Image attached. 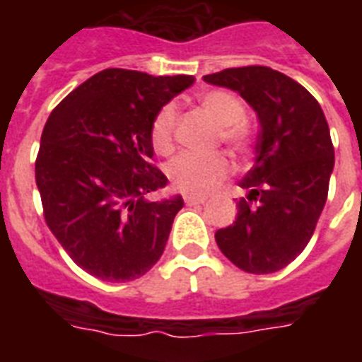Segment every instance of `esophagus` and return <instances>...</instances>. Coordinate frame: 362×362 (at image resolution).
<instances>
[{"mask_svg":"<svg viewBox=\"0 0 362 362\" xmlns=\"http://www.w3.org/2000/svg\"><path fill=\"white\" fill-rule=\"evenodd\" d=\"M184 201H186V204H189V206H193V204H203L206 199L204 197H195V195H184Z\"/></svg>","mask_w":362,"mask_h":362,"instance_id":"1","label":"esophagus"}]
</instances>
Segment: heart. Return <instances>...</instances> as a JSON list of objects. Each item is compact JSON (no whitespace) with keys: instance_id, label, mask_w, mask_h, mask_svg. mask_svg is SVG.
<instances>
[{"instance_id":"b5f03b06","label":"heart","mask_w":362,"mask_h":362,"mask_svg":"<svg viewBox=\"0 0 362 362\" xmlns=\"http://www.w3.org/2000/svg\"><path fill=\"white\" fill-rule=\"evenodd\" d=\"M199 105L206 115L220 125V139L235 153L247 152L252 144V131L244 124L246 109L237 95L223 90H210L199 95ZM176 107L165 105L152 122L150 139L158 153L173 152L175 146ZM231 173V163L223 153L195 156L182 153L167 167V176L175 189L189 195H206L214 192Z\"/></svg>"}]
</instances>
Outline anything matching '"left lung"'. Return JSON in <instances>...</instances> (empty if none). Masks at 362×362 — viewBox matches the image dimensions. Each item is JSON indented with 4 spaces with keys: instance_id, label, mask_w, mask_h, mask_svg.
Here are the masks:
<instances>
[{
    "instance_id": "1",
    "label": "left lung",
    "mask_w": 362,
    "mask_h": 362,
    "mask_svg": "<svg viewBox=\"0 0 362 362\" xmlns=\"http://www.w3.org/2000/svg\"><path fill=\"white\" fill-rule=\"evenodd\" d=\"M240 93L257 115L255 163L240 180L246 197L233 226L216 231L238 269L270 274L291 263L314 235L329 192L334 148L314 95L280 71L250 65L203 76Z\"/></svg>"
}]
</instances>
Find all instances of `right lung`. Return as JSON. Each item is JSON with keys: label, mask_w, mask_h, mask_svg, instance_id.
<instances>
[{"label": "right lung", "mask_w": 362, "mask_h": 362, "mask_svg": "<svg viewBox=\"0 0 362 362\" xmlns=\"http://www.w3.org/2000/svg\"><path fill=\"white\" fill-rule=\"evenodd\" d=\"M195 76L105 69L48 116L35 161L45 220L88 274L141 278L158 263L182 195L148 201L167 176L152 165V122Z\"/></svg>", "instance_id": "add662e5"}]
</instances>
